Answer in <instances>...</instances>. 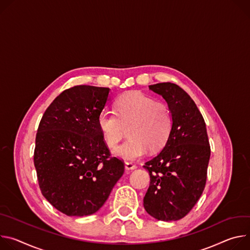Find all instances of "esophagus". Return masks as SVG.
Returning a JSON list of instances; mask_svg holds the SVG:
<instances>
[{
    "mask_svg": "<svg viewBox=\"0 0 250 250\" xmlns=\"http://www.w3.org/2000/svg\"><path fill=\"white\" fill-rule=\"evenodd\" d=\"M125 169H126L127 171L134 170V169H136V165L133 164L132 162H126V163H125Z\"/></svg>",
    "mask_w": 250,
    "mask_h": 250,
    "instance_id": "esophagus-1",
    "label": "esophagus"
}]
</instances>
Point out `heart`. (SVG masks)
<instances>
[{
    "mask_svg": "<svg viewBox=\"0 0 250 250\" xmlns=\"http://www.w3.org/2000/svg\"><path fill=\"white\" fill-rule=\"evenodd\" d=\"M114 107L115 113L101 111L97 125L110 149L118 146L127 129L129 138L116 149L117 157L133 161L144 156L148 149L156 152L168 142L174 127V116L167 103L132 91L118 97Z\"/></svg>",
    "mask_w": 250,
    "mask_h": 250,
    "instance_id": "1",
    "label": "heart"
}]
</instances>
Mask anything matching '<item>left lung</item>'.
<instances>
[{"mask_svg":"<svg viewBox=\"0 0 250 250\" xmlns=\"http://www.w3.org/2000/svg\"><path fill=\"white\" fill-rule=\"evenodd\" d=\"M149 88L167 101L174 127L162 151L143 166L150 175L144 208L158 220H179L195 207L206 187L210 157L206 122L190 96L175 83Z\"/></svg>","mask_w":250,"mask_h":250,"instance_id":"1","label":"left lung"}]
</instances>
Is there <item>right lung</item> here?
<instances>
[{"instance_id": "1", "label": "right lung", "mask_w": 250, "mask_h": 250, "mask_svg": "<svg viewBox=\"0 0 250 250\" xmlns=\"http://www.w3.org/2000/svg\"><path fill=\"white\" fill-rule=\"evenodd\" d=\"M109 88L76 85L46 108L36 136L34 163L42 196L68 216L96 212L124 174L97 125Z\"/></svg>"}]
</instances>
